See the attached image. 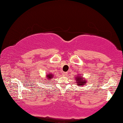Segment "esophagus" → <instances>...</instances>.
Returning a JSON list of instances; mask_svg holds the SVG:
<instances>
[{
	"instance_id": "esophagus-1",
	"label": "esophagus",
	"mask_w": 123,
	"mask_h": 123,
	"mask_svg": "<svg viewBox=\"0 0 123 123\" xmlns=\"http://www.w3.org/2000/svg\"><path fill=\"white\" fill-rule=\"evenodd\" d=\"M63 76H67V75H68V73H67V72H63Z\"/></svg>"
}]
</instances>
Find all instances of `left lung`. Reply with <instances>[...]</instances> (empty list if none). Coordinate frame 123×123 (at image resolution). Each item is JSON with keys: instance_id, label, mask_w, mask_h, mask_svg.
Here are the masks:
<instances>
[{"instance_id": "obj_1", "label": "left lung", "mask_w": 123, "mask_h": 123, "mask_svg": "<svg viewBox=\"0 0 123 123\" xmlns=\"http://www.w3.org/2000/svg\"><path fill=\"white\" fill-rule=\"evenodd\" d=\"M76 82H77V85L82 86H84L85 84V83L86 82V80H83V78H82V76H77V77H75Z\"/></svg>"}]
</instances>
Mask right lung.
<instances>
[{"instance_id": "right-lung-1", "label": "right lung", "mask_w": 123, "mask_h": 123, "mask_svg": "<svg viewBox=\"0 0 123 123\" xmlns=\"http://www.w3.org/2000/svg\"><path fill=\"white\" fill-rule=\"evenodd\" d=\"M47 77L48 78V80H51L50 78H52H52H53V75H51V74H49V75H47Z\"/></svg>"}]
</instances>
